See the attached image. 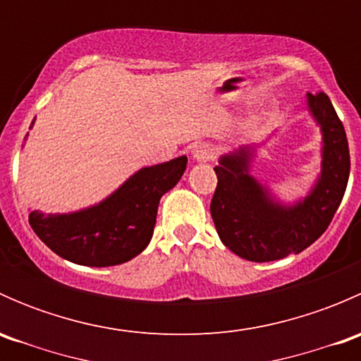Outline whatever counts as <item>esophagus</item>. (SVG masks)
I'll list each match as a JSON object with an SVG mask.
<instances>
[{
    "label": "esophagus",
    "mask_w": 361,
    "mask_h": 361,
    "mask_svg": "<svg viewBox=\"0 0 361 361\" xmlns=\"http://www.w3.org/2000/svg\"><path fill=\"white\" fill-rule=\"evenodd\" d=\"M192 157L197 162H209L214 157V148L207 143H197L192 148Z\"/></svg>",
    "instance_id": "obj_1"
}]
</instances>
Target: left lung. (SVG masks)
Returning <instances> with one entry per match:
<instances>
[{
    "instance_id": "8db88e82",
    "label": "left lung",
    "mask_w": 361,
    "mask_h": 361,
    "mask_svg": "<svg viewBox=\"0 0 361 361\" xmlns=\"http://www.w3.org/2000/svg\"><path fill=\"white\" fill-rule=\"evenodd\" d=\"M307 108L323 134L322 174L304 199L281 204L250 174L255 147L221 155L211 216L221 243L250 262H272L300 253L329 228L349 180L344 126L325 92L307 94Z\"/></svg>"
}]
</instances>
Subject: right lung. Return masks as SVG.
<instances>
[{
  "mask_svg": "<svg viewBox=\"0 0 361 361\" xmlns=\"http://www.w3.org/2000/svg\"><path fill=\"white\" fill-rule=\"evenodd\" d=\"M185 169V155L143 167L96 206L66 214L31 211L29 225L54 253L73 264L89 267L123 264L148 246L160 197L180 181Z\"/></svg>",
  "mask_w": 361,
  "mask_h": 361,
  "instance_id": "obj_1",
  "label": "right lung"
}]
</instances>
